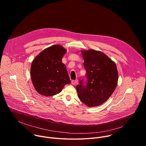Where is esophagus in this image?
I'll use <instances>...</instances> for the list:
<instances>
[{
	"label": "esophagus",
	"mask_w": 146,
	"mask_h": 146,
	"mask_svg": "<svg viewBox=\"0 0 146 146\" xmlns=\"http://www.w3.org/2000/svg\"><path fill=\"white\" fill-rule=\"evenodd\" d=\"M78 80H72V84L73 85V86H76L78 84Z\"/></svg>",
	"instance_id": "1"
}]
</instances>
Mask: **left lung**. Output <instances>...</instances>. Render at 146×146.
<instances>
[{"label": "left lung", "mask_w": 146, "mask_h": 146, "mask_svg": "<svg viewBox=\"0 0 146 146\" xmlns=\"http://www.w3.org/2000/svg\"><path fill=\"white\" fill-rule=\"evenodd\" d=\"M87 71V84L81 80L76 86L80 100L88 107L98 106L105 102L115 90L118 74L115 62L105 54L95 50H81Z\"/></svg>", "instance_id": "8db88e82"}]
</instances>
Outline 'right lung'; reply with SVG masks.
I'll return each instance as SVG.
<instances>
[{
    "mask_svg": "<svg viewBox=\"0 0 146 146\" xmlns=\"http://www.w3.org/2000/svg\"><path fill=\"white\" fill-rule=\"evenodd\" d=\"M66 52V50L62 46L54 45L43 50L32 61L31 77L39 94L54 96L70 83L66 66L62 62Z\"/></svg>",
    "mask_w": 146,
    "mask_h": 146,
    "instance_id": "1",
    "label": "right lung"
}]
</instances>
